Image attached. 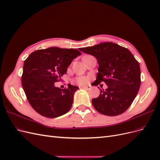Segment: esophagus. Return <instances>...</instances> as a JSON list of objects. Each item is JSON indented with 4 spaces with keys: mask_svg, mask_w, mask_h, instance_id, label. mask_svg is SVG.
Instances as JSON below:
<instances>
[{
    "mask_svg": "<svg viewBox=\"0 0 160 160\" xmlns=\"http://www.w3.org/2000/svg\"><path fill=\"white\" fill-rule=\"evenodd\" d=\"M81 88L84 89L85 90H89L91 89V87L90 86H82V87H81Z\"/></svg>",
    "mask_w": 160,
    "mask_h": 160,
    "instance_id": "1",
    "label": "esophagus"
}]
</instances>
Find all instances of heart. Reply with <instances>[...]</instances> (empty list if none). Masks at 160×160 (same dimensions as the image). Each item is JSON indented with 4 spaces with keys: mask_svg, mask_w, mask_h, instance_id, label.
<instances>
[{
    "mask_svg": "<svg viewBox=\"0 0 160 160\" xmlns=\"http://www.w3.org/2000/svg\"><path fill=\"white\" fill-rule=\"evenodd\" d=\"M77 83H79V84H84L86 83L87 79L84 77H79L77 79Z\"/></svg>",
    "mask_w": 160,
    "mask_h": 160,
    "instance_id": "heart-1",
    "label": "heart"
}]
</instances>
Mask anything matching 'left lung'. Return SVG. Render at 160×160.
Returning a JSON list of instances; mask_svg holds the SVG:
<instances>
[{
  "instance_id": "obj_1",
  "label": "left lung",
  "mask_w": 160,
  "mask_h": 160,
  "mask_svg": "<svg viewBox=\"0 0 160 160\" xmlns=\"http://www.w3.org/2000/svg\"><path fill=\"white\" fill-rule=\"evenodd\" d=\"M79 50L98 60L99 67L95 85L102 81L108 85L106 89H100L98 98L92 99L94 108L108 116L125 112L133 103L141 85L138 61L129 50L111 42Z\"/></svg>"
}]
</instances>
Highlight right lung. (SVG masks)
Returning a JSON list of instances; mask_svg holds the SVG:
<instances>
[{
    "label": "right lung",
    "mask_w": 160,
    "mask_h": 160,
    "mask_svg": "<svg viewBox=\"0 0 160 160\" xmlns=\"http://www.w3.org/2000/svg\"><path fill=\"white\" fill-rule=\"evenodd\" d=\"M81 52L77 49L49 47L32 52L24 61L22 86L28 102L38 113L49 118L70 110L78 87L56 88L55 83L67 73L68 67Z\"/></svg>",
    "instance_id": "add662e5"
}]
</instances>
